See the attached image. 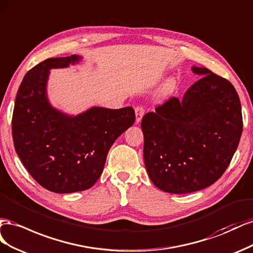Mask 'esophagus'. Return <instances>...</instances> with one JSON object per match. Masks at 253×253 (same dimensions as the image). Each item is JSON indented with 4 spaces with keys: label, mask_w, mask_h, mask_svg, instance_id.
I'll list each match as a JSON object with an SVG mask.
<instances>
[{
    "label": "esophagus",
    "mask_w": 253,
    "mask_h": 253,
    "mask_svg": "<svg viewBox=\"0 0 253 253\" xmlns=\"http://www.w3.org/2000/svg\"><path fill=\"white\" fill-rule=\"evenodd\" d=\"M134 111H135V122L140 123L144 113H145V109H144L143 106H136Z\"/></svg>",
    "instance_id": "34e87169"
}]
</instances>
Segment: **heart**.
I'll use <instances>...</instances> for the list:
<instances>
[{
	"label": "heart",
	"instance_id": "heart-1",
	"mask_svg": "<svg viewBox=\"0 0 253 253\" xmlns=\"http://www.w3.org/2000/svg\"><path fill=\"white\" fill-rule=\"evenodd\" d=\"M175 89H176V82L174 79H169V81L164 84L161 92L163 95H169L170 93L174 92Z\"/></svg>",
	"mask_w": 253,
	"mask_h": 253
}]
</instances>
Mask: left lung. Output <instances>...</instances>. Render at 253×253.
Masks as SVG:
<instances>
[{
	"label": "left lung",
	"mask_w": 253,
	"mask_h": 253,
	"mask_svg": "<svg viewBox=\"0 0 253 253\" xmlns=\"http://www.w3.org/2000/svg\"><path fill=\"white\" fill-rule=\"evenodd\" d=\"M181 99L170 97L144 115V162L153 183L186 194L210 186L232 160L243 132L240 97L228 79L207 69Z\"/></svg>",
	"instance_id": "1"
}]
</instances>
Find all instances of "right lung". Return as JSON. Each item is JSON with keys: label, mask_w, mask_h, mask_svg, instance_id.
I'll use <instances>...</instances> for the list:
<instances>
[{"label": "right lung", "mask_w": 253, "mask_h": 253, "mask_svg": "<svg viewBox=\"0 0 253 253\" xmlns=\"http://www.w3.org/2000/svg\"><path fill=\"white\" fill-rule=\"evenodd\" d=\"M79 59L72 55L38 63L24 76L14 102V149L36 181L55 193L90 189L102 175L111 145L135 121L132 107H93L69 117L49 105V70L67 68Z\"/></svg>", "instance_id": "obj_1"}]
</instances>
